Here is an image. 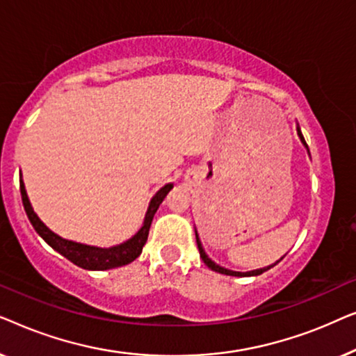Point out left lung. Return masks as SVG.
Listing matches in <instances>:
<instances>
[{
  "mask_svg": "<svg viewBox=\"0 0 356 356\" xmlns=\"http://www.w3.org/2000/svg\"><path fill=\"white\" fill-rule=\"evenodd\" d=\"M298 131V136H300V139L303 140V144L306 145V140H305V138H303V134H301V131H300V128L296 129ZM306 147H308V145H306ZM196 241H197V248H199V254H201V257H202V261H204V264H206L209 269H212V270H216V272H220V274H225V275H235V277H246V275H259V274H262V272H266L267 269H270V267H264V269H257V270H251V272H233V270H228V269H223V267H220V266H217L216 262H212L211 259H209V257L206 256V252H204V250H202V246H201V241H199V238H197V233H196Z\"/></svg>",
  "mask_w": 356,
  "mask_h": 356,
  "instance_id": "obj_1",
  "label": "left lung"
}]
</instances>
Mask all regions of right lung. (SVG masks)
I'll list each match as a JSON object with an SVG mask.
<instances>
[{"instance_id":"add662e5","label":"right lung","mask_w":356,"mask_h":356,"mask_svg":"<svg viewBox=\"0 0 356 356\" xmlns=\"http://www.w3.org/2000/svg\"><path fill=\"white\" fill-rule=\"evenodd\" d=\"M19 184H21V196H22L24 209H26L29 220H31L32 227L35 228L38 235H40L43 240L53 248V250H56L60 254L65 256L66 259H70L72 264L89 270L115 269V267H121V266L129 264V262H133L136 257L143 252V246L145 245V241H147L149 228H150V223H152L155 212H157V209L160 204H162L165 196L170 193V189L173 188V184H165V186L155 194L152 201H150L147 213H145L143 228H140V230L136 233L131 240H128L120 246H113V248H108V250H104V248L87 246V245H81V243L63 240L61 236H58L51 230H48V228L42 223L40 218L37 217V213L33 212L31 202H29L22 177L19 179Z\"/></svg>"}]
</instances>
